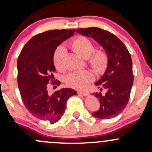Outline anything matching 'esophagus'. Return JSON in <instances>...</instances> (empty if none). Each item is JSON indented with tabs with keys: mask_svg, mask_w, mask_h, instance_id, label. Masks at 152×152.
Here are the masks:
<instances>
[{
	"mask_svg": "<svg viewBox=\"0 0 152 152\" xmlns=\"http://www.w3.org/2000/svg\"><path fill=\"white\" fill-rule=\"evenodd\" d=\"M78 94H81V95L84 96H86L88 95V92H87V91H78Z\"/></svg>",
	"mask_w": 152,
	"mask_h": 152,
	"instance_id": "esophagus-1",
	"label": "esophagus"
}]
</instances>
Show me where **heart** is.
<instances>
[{"label": "heart", "mask_w": 152, "mask_h": 152, "mask_svg": "<svg viewBox=\"0 0 152 152\" xmlns=\"http://www.w3.org/2000/svg\"><path fill=\"white\" fill-rule=\"evenodd\" d=\"M70 47L74 51L84 58H88L90 65L96 72L102 73L108 65V56L104 50H94L93 43L85 36H78L70 43ZM66 50L63 46H58L53 56V65L58 71L64 69V60ZM93 74L89 71H80L71 73L66 77V83L69 87L76 89H84L94 80Z\"/></svg>", "instance_id": "b5f03b06"}]
</instances>
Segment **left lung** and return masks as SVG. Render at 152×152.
<instances>
[{
  "label": "left lung",
  "instance_id": "1",
  "mask_svg": "<svg viewBox=\"0 0 152 152\" xmlns=\"http://www.w3.org/2000/svg\"><path fill=\"white\" fill-rule=\"evenodd\" d=\"M77 33L94 38L106 50L109 61L105 74L95 83L106 90L105 95L94 93L100 102V109L92 115L101 119L118 116L130 98L134 81L131 55L121 40L109 31L96 27L78 28ZM100 91H102L101 88Z\"/></svg>",
  "mask_w": 152,
  "mask_h": 152
}]
</instances>
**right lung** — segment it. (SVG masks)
Here are the masks:
<instances>
[{
    "instance_id": "1",
    "label": "right lung",
    "mask_w": 152,
    "mask_h": 152,
    "mask_svg": "<svg viewBox=\"0 0 152 152\" xmlns=\"http://www.w3.org/2000/svg\"><path fill=\"white\" fill-rule=\"evenodd\" d=\"M74 32L62 29L36 35L26 43L17 61L18 85L24 105L35 117L51 124L61 118L69 97L77 94L72 88H62L52 95L47 91L50 82L58 86L61 83L53 79L54 51Z\"/></svg>"
}]
</instances>
